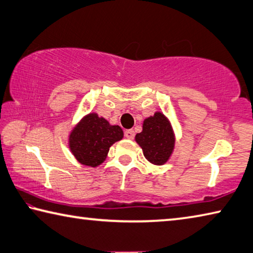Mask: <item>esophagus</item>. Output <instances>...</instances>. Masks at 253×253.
<instances>
[{"label": "esophagus", "instance_id": "1", "mask_svg": "<svg viewBox=\"0 0 253 253\" xmlns=\"http://www.w3.org/2000/svg\"><path fill=\"white\" fill-rule=\"evenodd\" d=\"M134 136H135V131L132 130V129H126L125 130V137H126V138L131 139V138H134Z\"/></svg>", "mask_w": 253, "mask_h": 253}]
</instances>
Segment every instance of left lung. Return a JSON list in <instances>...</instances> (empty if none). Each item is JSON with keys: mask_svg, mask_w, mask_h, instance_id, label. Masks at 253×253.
I'll use <instances>...</instances> for the list:
<instances>
[{"mask_svg": "<svg viewBox=\"0 0 253 253\" xmlns=\"http://www.w3.org/2000/svg\"><path fill=\"white\" fill-rule=\"evenodd\" d=\"M135 139L142 147L146 160L155 165L168 162L175 143L169 119L161 113L145 119L143 130L136 135Z\"/></svg>", "mask_w": 253, "mask_h": 253, "instance_id": "obj_1", "label": "left lung"}]
</instances>
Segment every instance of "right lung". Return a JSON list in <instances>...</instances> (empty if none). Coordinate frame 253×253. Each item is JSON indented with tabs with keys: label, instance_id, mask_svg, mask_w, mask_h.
I'll use <instances>...</instances> for the list:
<instances>
[{
	"label": "right lung",
	"instance_id": "right-lung-1",
	"mask_svg": "<svg viewBox=\"0 0 253 253\" xmlns=\"http://www.w3.org/2000/svg\"><path fill=\"white\" fill-rule=\"evenodd\" d=\"M123 136L119 126H111L97 114H89L70 134V148L81 164L96 168L106 160L111 145Z\"/></svg>",
	"mask_w": 253,
	"mask_h": 253
}]
</instances>
